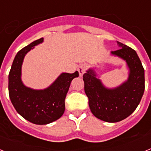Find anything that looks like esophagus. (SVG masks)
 I'll return each instance as SVG.
<instances>
[{
    "label": "esophagus",
    "mask_w": 151,
    "mask_h": 151,
    "mask_svg": "<svg viewBox=\"0 0 151 151\" xmlns=\"http://www.w3.org/2000/svg\"><path fill=\"white\" fill-rule=\"evenodd\" d=\"M86 68H87V66H86V65H85V64H82V65H80V66H78V73H79L80 76H83Z\"/></svg>",
    "instance_id": "1"
}]
</instances>
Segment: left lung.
Segmentation results:
<instances>
[{
    "label": "left lung",
    "instance_id": "8db88e82",
    "mask_svg": "<svg viewBox=\"0 0 151 151\" xmlns=\"http://www.w3.org/2000/svg\"><path fill=\"white\" fill-rule=\"evenodd\" d=\"M120 47L111 54L125 61L129 77L118 87H105L93 68L83 75L85 92L93 115L101 120L117 122L127 118L135 110L145 91V69L138 54L127 45L117 41Z\"/></svg>",
    "mask_w": 151,
    "mask_h": 151
}]
</instances>
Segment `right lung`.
<instances>
[{
	"mask_svg": "<svg viewBox=\"0 0 151 151\" xmlns=\"http://www.w3.org/2000/svg\"><path fill=\"white\" fill-rule=\"evenodd\" d=\"M44 38L33 41L16 55L9 73L8 90L12 104L17 113L26 120L36 125H46L57 120L65 111V98L72 80L78 72L63 73L49 87L35 90L26 87L21 79L24 57Z\"/></svg>",
	"mask_w": 151,
	"mask_h": 151,
	"instance_id": "add662e5",
	"label": "right lung"
}]
</instances>
